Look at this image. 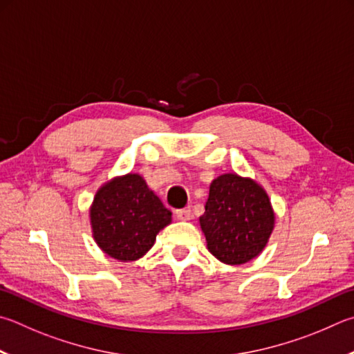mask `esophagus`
<instances>
[{"mask_svg":"<svg viewBox=\"0 0 354 354\" xmlns=\"http://www.w3.org/2000/svg\"><path fill=\"white\" fill-rule=\"evenodd\" d=\"M175 215H176L178 220L187 221V220H190V216H192V210H190V207L178 209V210H175Z\"/></svg>","mask_w":354,"mask_h":354,"instance_id":"1","label":"esophagus"}]
</instances>
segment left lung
I'll use <instances>...</instances> for the list:
<instances>
[{"mask_svg":"<svg viewBox=\"0 0 354 354\" xmlns=\"http://www.w3.org/2000/svg\"><path fill=\"white\" fill-rule=\"evenodd\" d=\"M274 218L271 201L259 184L226 173L210 184L199 224L212 255L226 265H243L265 249Z\"/></svg>","mask_w":354,"mask_h":354,"instance_id":"left-lung-1","label":"left lung"}]
</instances>
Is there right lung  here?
<instances>
[{
	"label": "right lung",
	"mask_w": 354,
	"mask_h": 354,
	"mask_svg": "<svg viewBox=\"0 0 354 354\" xmlns=\"http://www.w3.org/2000/svg\"><path fill=\"white\" fill-rule=\"evenodd\" d=\"M99 248L120 261L138 260L171 221V212L136 173L114 178L97 194L89 210Z\"/></svg>",
	"instance_id": "add662e5"
}]
</instances>
